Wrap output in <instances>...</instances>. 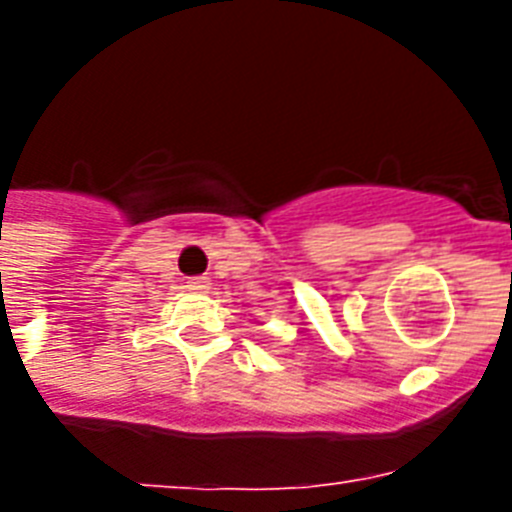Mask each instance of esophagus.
I'll return each mask as SVG.
<instances>
[{
  "instance_id": "1",
  "label": "esophagus",
  "mask_w": 512,
  "mask_h": 512,
  "mask_svg": "<svg viewBox=\"0 0 512 512\" xmlns=\"http://www.w3.org/2000/svg\"><path fill=\"white\" fill-rule=\"evenodd\" d=\"M185 289L188 292H207L209 279L207 276H191V279H185Z\"/></svg>"
}]
</instances>
